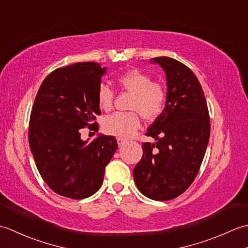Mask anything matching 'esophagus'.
Returning <instances> with one entry per match:
<instances>
[{
  "label": "esophagus",
  "instance_id": "1",
  "mask_svg": "<svg viewBox=\"0 0 248 248\" xmlns=\"http://www.w3.org/2000/svg\"><path fill=\"white\" fill-rule=\"evenodd\" d=\"M124 139H120V138H117V144H118V146L120 147V146H123L124 144Z\"/></svg>",
  "mask_w": 248,
  "mask_h": 248
}]
</instances>
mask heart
Returning <instances> with one entry per match:
<instances>
[{"mask_svg": "<svg viewBox=\"0 0 248 248\" xmlns=\"http://www.w3.org/2000/svg\"><path fill=\"white\" fill-rule=\"evenodd\" d=\"M119 85L134 94L130 108L133 112H117L104 119L103 128L107 133L120 139L133 136L140 127V115L147 120L156 119L164 112L167 102L166 89L154 78L139 69L125 71L117 78ZM99 108L109 110L113 107L114 92L107 84L98 88Z\"/></svg>", "mask_w": 248, "mask_h": 248, "instance_id": "b5f03b06", "label": "heart"}]
</instances>
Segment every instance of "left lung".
Here are the masks:
<instances>
[{
  "mask_svg": "<svg viewBox=\"0 0 248 248\" xmlns=\"http://www.w3.org/2000/svg\"><path fill=\"white\" fill-rule=\"evenodd\" d=\"M166 73L164 112L146 135L155 144H143V156L133 178L140 192L159 202L186 192L197 176L210 138V116L202 85L194 72L170 57L152 59Z\"/></svg>",
  "mask_w": 248,
  "mask_h": 248,
  "instance_id": "obj_1",
  "label": "left lung"
}]
</instances>
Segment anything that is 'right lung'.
Wrapping results in <instances>:
<instances>
[{"label": "right lung", "mask_w": 248, "mask_h": 248, "mask_svg": "<svg viewBox=\"0 0 248 248\" xmlns=\"http://www.w3.org/2000/svg\"><path fill=\"white\" fill-rule=\"evenodd\" d=\"M105 69L93 62L57 68L36 94L30 148L41 178L62 196L83 199L96 193L118 147L114 136L100 134L89 143L81 140L80 129L98 131L97 93Z\"/></svg>", "instance_id": "1"}]
</instances>
